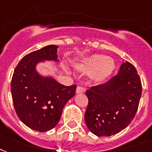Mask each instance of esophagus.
Masks as SVG:
<instances>
[{"label":"esophagus","instance_id":"34e87169","mask_svg":"<svg viewBox=\"0 0 152 152\" xmlns=\"http://www.w3.org/2000/svg\"><path fill=\"white\" fill-rule=\"evenodd\" d=\"M85 92V89L82 86H77L76 89V93L77 94H83Z\"/></svg>","mask_w":152,"mask_h":152}]
</instances>
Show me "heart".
I'll use <instances>...</instances> for the list:
<instances>
[{"mask_svg":"<svg viewBox=\"0 0 152 152\" xmlns=\"http://www.w3.org/2000/svg\"><path fill=\"white\" fill-rule=\"evenodd\" d=\"M116 67L115 62L111 58L103 55H94L77 65V70L83 73H91L93 78L102 82L111 75Z\"/></svg>","mask_w":152,"mask_h":152,"instance_id":"b5f03b06","label":"heart"}]
</instances>
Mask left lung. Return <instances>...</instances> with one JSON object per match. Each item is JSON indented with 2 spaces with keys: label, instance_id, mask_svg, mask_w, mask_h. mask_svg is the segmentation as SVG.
I'll use <instances>...</instances> for the list:
<instances>
[{
  "label": "left lung",
  "instance_id": "left-lung-1",
  "mask_svg": "<svg viewBox=\"0 0 152 152\" xmlns=\"http://www.w3.org/2000/svg\"><path fill=\"white\" fill-rule=\"evenodd\" d=\"M141 93L137 70L126 61L109 82L86 90L85 121L89 131L97 136H110L125 129L137 112Z\"/></svg>",
  "mask_w": 152,
  "mask_h": 152
}]
</instances>
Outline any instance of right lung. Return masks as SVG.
Segmentation results:
<instances>
[{"mask_svg": "<svg viewBox=\"0 0 152 152\" xmlns=\"http://www.w3.org/2000/svg\"><path fill=\"white\" fill-rule=\"evenodd\" d=\"M58 47L48 45L26 55L14 70L11 93L17 116L28 128L38 132L54 129L63 107L75 94L76 85L66 86L36 70L44 60L58 62Z\"/></svg>", "mask_w": 152, "mask_h": 152, "instance_id": "right-lung-1", "label": "right lung"}]
</instances>
